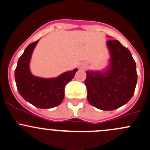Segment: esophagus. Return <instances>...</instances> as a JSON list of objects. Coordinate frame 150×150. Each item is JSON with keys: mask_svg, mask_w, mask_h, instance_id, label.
I'll return each instance as SVG.
<instances>
[{"mask_svg": "<svg viewBox=\"0 0 150 150\" xmlns=\"http://www.w3.org/2000/svg\"><path fill=\"white\" fill-rule=\"evenodd\" d=\"M86 67V65H82V66H81V68H82V69H85Z\"/></svg>", "mask_w": 150, "mask_h": 150, "instance_id": "1", "label": "esophagus"}]
</instances>
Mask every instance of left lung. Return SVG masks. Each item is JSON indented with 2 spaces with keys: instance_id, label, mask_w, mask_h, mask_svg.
I'll return each instance as SVG.
<instances>
[{
  "instance_id": "obj_1",
  "label": "left lung",
  "mask_w": 150,
  "mask_h": 150,
  "mask_svg": "<svg viewBox=\"0 0 150 150\" xmlns=\"http://www.w3.org/2000/svg\"><path fill=\"white\" fill-rule=\"evenodd\" d=\"M110 65L105 71H86L84 84L89 104L103 110H113L126 104L137 82L135 61L119 41L109 40Z\"/></svg>"
}]
</instances>
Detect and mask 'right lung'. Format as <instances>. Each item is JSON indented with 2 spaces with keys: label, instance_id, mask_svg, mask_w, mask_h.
Wrapping results in <instances>:
<instances>
[{
  "label": "right lung",
  "instance_id": "1",
  "mask_svg": "<svg viewBox=\"0 0 150 150\" xmlns=\"http://www.w3.org/2000/svg\"><path fill=\"white\" fill-rule=\"evenodd\" d=\"M38 41L29 45L18 59L15 81L20 95L26 101L39 108H52L62 103L65 86L71 81L78 69L65 72L56 78L44 79L32 75L29 61Z\"/></svg>",
  "mask_w": 150,
  "mask_h": 150
}]
</instances>
